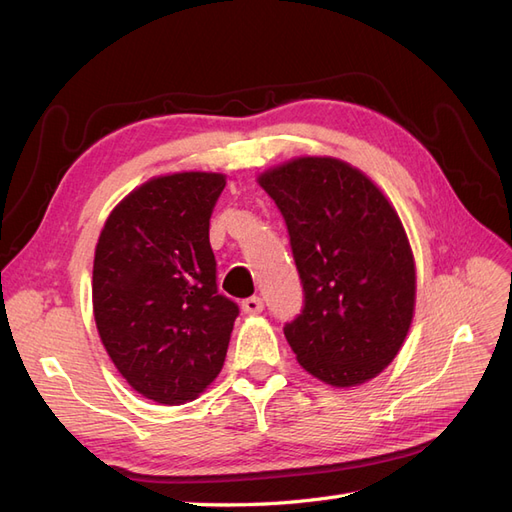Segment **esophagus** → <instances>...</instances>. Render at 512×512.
I'll list each match as a JSON object with an SVG mask.
<instances>
[{"instance_id":"34e87169","label":"esophagus","mask_w":512,"mask_h":512,"mask_svg":"<svg viewBox=\"0 0 512 512\" xmlns=\"http://www.w3.org/2000/svg\"><path fill=\"white\" fill-rule=\"evenodd\" d=\"M262 307H265V303H262L260 297H250L241 303V309L245 314H260Z\"/></svg>"}]
</instances>
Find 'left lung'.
I'll return each instance as SVG.
<instances>
[{
    "label": "left lung",
    "mask_w": 512,
    "mask_h": 512,
    "mask_svg": "<svg viewBox=\"0 0 512 512\" xmlns=\"http://www.w3.org/2000/svg\"><path fill=\"white\" fill-rule=\"evenodd\" d=\"M258 183L284 215L303 284L301 314L284 327L297 361L331 386L376 378L414 314V258L397 211L335 158L290 160Z\"/></svg>",
    "instance_id": "obj_1"
}]
</instances>
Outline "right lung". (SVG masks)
<instances>
[{
	"label": "right lung",
	"mask_w": 512,
	"mask_h": 512,
	"mask_svg": "<svg viewBox=\"0 0 512 512\" xmlns=\"http://www.w3.org/2000/svg\"><path fill=\"white\" fill-rule=\"evenodd\" d=\"M218 173L156 177L108 215L94 258L102 344L136 393L177 406L222 371L239 305L218 292L209 220Z\"/></svg>",
	"instance_id": "right-lung-1"
}]
</instances>
